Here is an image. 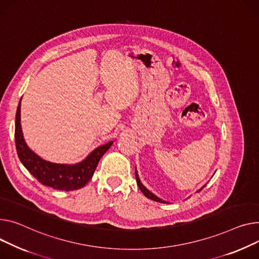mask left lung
<instances>
[{"label": "left lung", "instance_id": "1", "mask_svg": "<svg viewBox=\"0 0 259 259\" xmlns=\"http://www.w3.org/2000/svg\"><path fill=\"white\" fill-rule=\"evenodd\" d=\"M135 178H136V182H137V185H139V187H140V189L142 191V193L147 197V198H149V199H151V200H153V201H156V202H159V203H168V202H165V201H163V200H161L160 198H158L157 196H155L154 194H152L150 191H148V189L144 186V184L141 182V180H140V177H139V174H137V170H136V168H135ZM205 186V185H204ZM203 186V187H204ZM203 187L202 188H200V191H198V193L199 192H201L202 189H203Z\"/></svg>", "mask_w": 259, "mask_h": 259}]
</instances>
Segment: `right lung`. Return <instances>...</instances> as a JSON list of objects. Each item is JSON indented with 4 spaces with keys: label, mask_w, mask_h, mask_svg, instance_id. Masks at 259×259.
Masks as SVG:
<instances>
[{
    "label": "right lung",
    "mask_w": 259,
    "mask_h": 259,
    "mask_svg": "<svg viewBox=\"0 0 259 259\" xmlns=\"http://www.w3.org/2000/svg\"><path fill=\"white\" fill-rule=\"evenodd\" d=\"M15 146L19 158L24 166L42 185L58 191H75L88 183L97 168V165L113 142L95 149L88 157L76 164L53 163L40 158L25 143L21 127V101L15 115Z\"/></svg>",
    "instance_id": "right-lung-1"
}]
</instances>
